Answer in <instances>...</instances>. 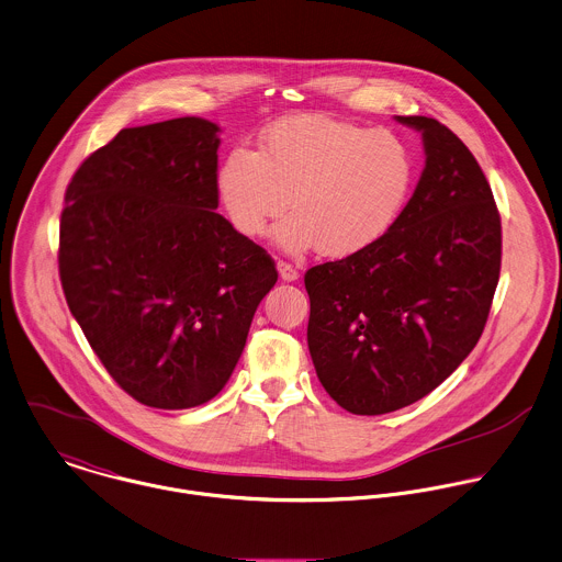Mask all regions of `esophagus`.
Returning <instances> with one entry per match:
<instances>
[{
  "instance_id": "1",
  "label": "esophagus",
  "mask_w": 562,
  "mask_h": 562,
  "mask_svg": "<svg viewBox=\"0 0 562 562\" xmlns=\"http://www.w3.org/2000/svg\"><path fill=\"white\" fill-rule=\"evenodd\" d=\"M278 271H280V278H282L284 282H295V280L300 278V271H297L293 265L284 262V260H278Z\"/></svg>"
}]
</instances>
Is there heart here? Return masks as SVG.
Listing matches in <instances>:
<instances>
[{
    "label": "heart",
    "instance_id": "1",
    "mask_svg": "<svg viewBox=\"0 0 562 562\" xmlns=\"http://www.w3.org/2000/svg\"><path fill=\"white\" fill-rule=\"evenodd\" d=\"M414 155L392 131L326 115H293L260 137V150L234 148L216 175L234 227L258 238L276 229L291 254L317 247L348 258L379 243L403 214L414 188Z\"/></svg>",
    "mask_w": 562,
    "mask_h": 562
}]
</instances>
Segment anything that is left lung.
<instances>
[{
	"label": "left lung",
	"mask_w": 562,
	"mask_h": 562,
	"mask_svg": "<svg viewBox=\"0 0 562 562\" xmlns=\"http://www.w3.org/2000/svg\"><path fill=\"white\" fill-rule=\"evenodd\" d=\"M396 120L425 142L414 196L379 243L304 276L315 372L357 416L403 409L458 370L484 333L502 269V216L473 153L434 117Z\"/></svg>",
	"instance_id": "8db88e82"
}]
</instances>
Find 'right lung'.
I'll return each mask as SVG.
<instances>
[{"label":"right lung","mask_w":562,"mask_h":562,"mask_svg":"<svg viewBox=\"0 0 562 562\" xmlns=\"http://www.w3.org/2000/svg\"><path fill=\"white\" fill-rule=\"evenodd\" d=\"M218 131L203 117L122 128L65 190L67 306L111 379L155 409L225 387L278 282L271 256L214 212Z\"/></svg>","instance_id":"obj_1"}]
</instances>
